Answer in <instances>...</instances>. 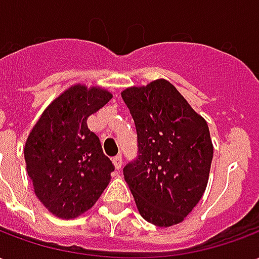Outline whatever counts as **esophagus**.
<instances>
[{
  "label": "esophagus",
  "mask_w": 259,
  "mask_h": 259,
  "mask_svg": "<svg viewBox=\"0 0 259 259\" xmlns=\"http://www.w3.org/2000/svg\"><path fill=\"white\" fill-rule=\"evenodd\" d=\"M113 165H115V168L118 169H122V165H123V159H122V157L120 155H116V157H113L112 159Z\"/></svg>",
  "instance_id": "esophagus-1"
}]
</instances>
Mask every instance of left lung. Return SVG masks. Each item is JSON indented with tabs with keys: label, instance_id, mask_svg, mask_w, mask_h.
I'll list each match as a JSON object with an SVG mask.
<instances>
[{
	"label": "left lung",
	"instance_id": "8db88e82",
	"mask_svg": "<svg viewBox=\"0 0 259 259\" xmlns=\"http://www.w3.org/2000/svg\"><path fill=\"white\" fill-rule=\"evenodd\" d=\"M139 157L123 168L140 215L159 228L183 222L208 185L213 146L205 119L168 80L127 87Z\"/></svg>",
	"mask_w": 259,
	"mask_h": 259
}]
</instances>
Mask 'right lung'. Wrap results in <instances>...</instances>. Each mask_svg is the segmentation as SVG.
Masks as SVG:
<instances>
[{"mask_svg": "<svg viewBox=\"0 0 259 259\" xmlns=\"http://www.w3.org/2000/svg\"><path fill=\"white\" fill-rule=\"evenodd\" d=\"M111 98L102 87L72 85L46 108L26 140V170L34 193L61 219L89 211L111 180L112 162L87 127L89 116Z\"/></svg>", "mask_w": 259, "mask_h": 259, "instance_id": "right-lung-1", "label": "right lung"}]
</instances>
